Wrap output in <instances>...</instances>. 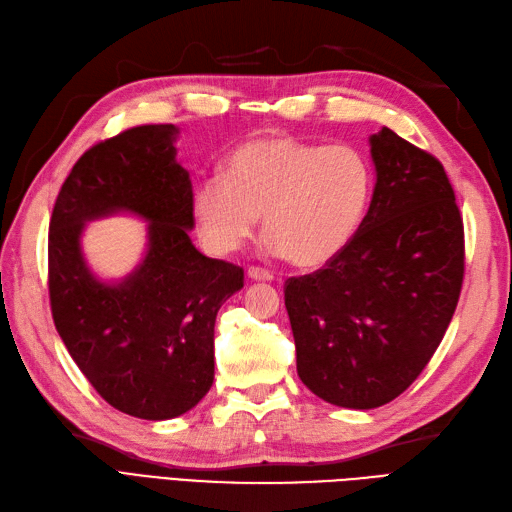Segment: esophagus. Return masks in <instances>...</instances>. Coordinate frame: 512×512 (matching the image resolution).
Segmentation results:
<instances>
[{
    "instance_id": "34e87169",
    "label": "esophagus",
    "mask_w": 512,
    "mask_h": 512,
    "mask_svg": "<svg viewBox=\"0 0 512 512\" xmlns=\"http://www.w3.org/2000/svg\"><path fill=\"white\" fill-rule=\"evenodd\" d=\"M246 274H249L251 280H263V283H272V280H274V274L270 270L259 268V266H251Z\"/></svg>"
}]
</instances>
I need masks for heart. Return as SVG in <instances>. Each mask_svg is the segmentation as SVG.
Segmentation results:
<instances>
[{
	"mask_svg": "<svg viewBox=\"0 0 512 512\" xmlns=\"http://www.w3.org/2000/svg\"><path fill=\"white\" fill-rule=\"evenodd\" d=\"M372 187L370 161L353 146L255 138L236 148L225 174L195 187L193 214L214 253L238 251L263 214L276 253L293 266L319 268L357 236Z\"/></svg>",
	"mask_w": 512,
	"mask_h": 512,
	"instance_id": "1",
	"label": "heart"
}]
</instances>
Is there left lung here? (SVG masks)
I'll return each mask as SVG.
<instances>
[{"label":"left lung","instance_id":"left-lung-1","mask_svg":"<svg viewBox=\"0 0 512 512\" xmlns=\"http://www.w3.org/2000/svg\"><path fill=\"white\" fill-rule=\"evenodd\" d=\"M376 187L346 249L285 283L302 383L368 410L430 364L464 283V219L442 163L383 127L370 138Z\"/></svg>","mask_w":512,"mask_h":512}]
</instances>
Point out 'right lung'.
Here are the masks:
<instances>
[{
	"label": "right lung",
	"instance_id": "1",
	"mask_svg": "<svg viewBox=\"0 0 512 512\" xmlns=\"http://www.w3.org/2000/svg\"><path fill=\"white\" fill-rule=\"evenodd\" d=\"M172 123L138 125L100 140L74 163L48 225V298L57 332L80 372L125 415H183L214 381V321L244 287V270L191 244L193 189L176 163ZM136 211L149 253L121 286L86 270L77 238L85 220Z\"/></svg>",
	"mask_w": 512,
	"mask_h": 512
}]
</instances>
